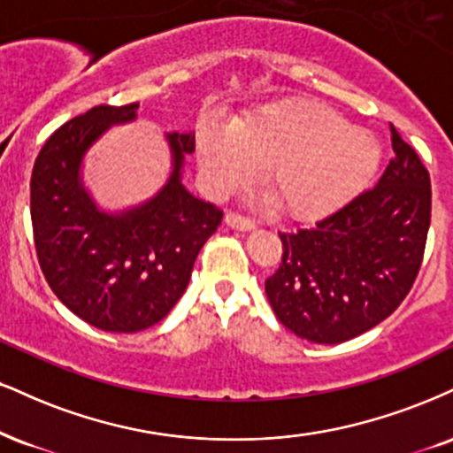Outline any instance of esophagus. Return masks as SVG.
<instances>
[{
	"label": "esophagus",
	"mask_w": 453,
	"mask_h": 453,
	"mask_svg": "<svg viewBox=\"0 0 453 453\" xmlns=\"http://www.w3.org/2000/svg\"><path fill=\"white\" fill-rule=\"evenodd\" d=\"M226 223L230 227H234V230H241V232H250L257 227V223H255L253 219H249V217L241 215V212H227Z\"/></svg>",
	"instance_id": "obj_1"
}]
</instances>
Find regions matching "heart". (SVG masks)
<instances>
[{
    "mask_svg": "<svg viewBox=\"0 0 453 453\" xmlns=\"http://www.w3.org/2000/svg\"><path fill=\"white\" fill-rule=\"evenodd\" d=\"M196 154L206 181L230 189L264 166L261 185L285 215L314 219L365 188L380 165L369 130L308 101L274 103L230 130L203 127Z\"/></svg>",
    "mask_w": 453,
    "mask_h": 453,
    "instance_id": "obj_1",
    "label": "heart"
}]
</instances>
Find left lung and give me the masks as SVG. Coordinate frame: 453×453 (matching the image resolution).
Here are the masks:
<instances>
[{"mask_svg": "<svg viewBox=\"0 0 453 453\" xmlns=\"http://www.w3.org/2000/svg\"><path fill=\"white\" fill-rule=\"evenodd\" d=\"M390 133L395 157L378 185L312 227L280 234L282 264L265 296L280 323L314 344H342L388 319L422 265L430 177Z\"/></svg>", "mask_w": 453, "mask_h": 453, "instance_id": "1", "label": "left lung"}]
</instances>
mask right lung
<instances>
[{"label": "right lung", "mask_w": 453, "mask_h": 453, "mask_svg": "<svg viewBox=\"0 0 453 453\" xmlns=\"http://www.w3.org/2000/svg\"><path fill=\"white\" fill-rule=\"evenodd\" d=\"M139 103L92 107L42 147L31 174V221L40 268L71 312L96 329L137 334L160 323L188 288L200 249L223 211L181 183L192 133H168L173 171L160 192L107 212L81 181V162L107 128L137 119Z\"/></svg>", "instance_id": "1"}]
</instances>
